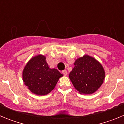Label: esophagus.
Here are the masks:
<instances>
[{
    "label": "esophagus",
    "instance_id": "esophagus-1",
    "mask_svg": "<svg viewBox=\"0 0 124 124\" xmlns=\"http://www.w3.org/2000/svg\"><path fill=\"white\" fill-rule=\"evenodd\" d=\"M62 73H63V74H64V75H67V74H68V72H67V71H66V70H63V71H62Z\"/></svg>",
    "mask_w": 124,
    "mask_h": 124
}]
</instances>
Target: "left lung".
Returning <instances> with one entry per match:
<instances>
[{
    "label": "left lung",
    "mask_w": 124,
    "mask_h": 124,
    "mask_svg": "<svg viewBox=\"0 0 124 124\" xmlns=\"http://www.w3.org/2000/svg\"><path fill=\"white\" fill-rule=\"evenodd\" d=\"M69 77L81 94H93L100 87L105 78L101 64L92 57L85 55L77 59Z\"/></svg>",
    "instance_id": "8db88e82"
}]
</instances>
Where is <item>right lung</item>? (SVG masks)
<instances>
[{
	"instance_id": "1",
	"label": "right lung",
	"mask_w": 124,
	"mask_h": 124,
	"mask_svg": "<svg viewBox=\"0 0 124 124\" xmlns=\"http://www.w3.org/2000/svg\"><path fill=\"white\" fill-rule=\"evenodd\" d=\"M63 76L56 69H50L45 56L38 55L28 61L23 71L25 84L33 93L46 95L54 88L59 78Z\"/></svg>"
}]
</instances>
